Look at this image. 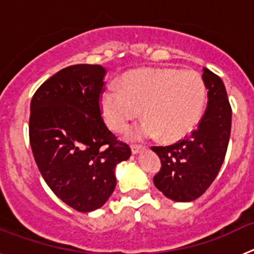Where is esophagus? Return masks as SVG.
<instances>
[{"instance_id":"34e87169","label":"esophagus","mask_w":254,"mask_h":254,"mask_svg":"<svg viewBox=\"0 0 254 254\" xmlns=\"http://www.w3.org/2000/svg\"><path fill=\"white\" fill-rule=\"evenodd\" d=\"M142 150H143V147L142 146H138V145H132V146H131V151H132V154H133V155L140 154V152L142 151Z\"/></svg>"}]
</instances>
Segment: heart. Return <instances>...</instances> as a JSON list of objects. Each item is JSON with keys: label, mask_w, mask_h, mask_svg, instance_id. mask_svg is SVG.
<instances>
[{"label": "heart", "mask_w": 254, "mask_h": 254, "mask_svg": "<svg viewBox=\"0 0 254 254\" xmlns=\"http://www.w3.org/2000/svg\"><path fill=\"white\" fill-rule=\"evenodd\" d=\"M120 87L109 86L100 95L105 123L122 132L142 116L146 118L131 132L137 140L156 137L173 142L186 137L201 120L206 86L194 71L140 68L127 72Z\"/></svg>", "instance_id": "obj_1"}]
</instances>
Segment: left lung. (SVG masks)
Instances as JSON below:
<instances>
[{
	"label": "left lung",
	"mask_w": 254,
	"mask_h": 254,
	"mask_svg": "<svg viewBox=\"0 0 254 254\" xmlns=\"http://www.w3.org/2000/svg\"><path fill=\"white\" fill-rule=\"evenodd\" d=\"M202 80L208 102L197 128L174 145L151 147L161 160L155 187L177 202H190L205 193L223 165L230 138L232 108L224 82L207 68Z\"/></svg>",
	"instance_id": "left-lung-1"
}]
</instances>
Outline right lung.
Segmentation results:
<instances>
[{
  "mask_svg": "<svg viewBox=\"0 0 254 254\" xmlns=\"http://www.w3.org/2000/svg\"><path fill=\"white\" fill-rule=\"evenodd\" d=\"M105 73L99 64L66 67L40 85L30 104L29 137L38 169L53 193L80 212L107 202L117 164L131 156L102 118Z\"/></svg>",
  "mask_w": 254,
  "mask_h": 254,
  "instance_id": "right-lung-1",
  "label": "right lung"
}]
</instances>
